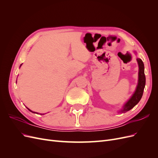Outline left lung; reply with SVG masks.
Instances as JSON below:
<instances>
[{"mask_svg": "<svg viewBox=\"0 0 158 158\" xmlns=\"http://www.w3.org/2000/svg\"><path fill=\"white\" fill-rule=\"evenodd\" d=\"M135 53H136V52H135ZM136 60L138 64V79L136 89L134 94L132 95V96L123 105L122 109L118 111V113H126L127 111H128L129 110L132 109L140 102V100L142 97L146 85L144 65L140 59L137 58Z\"/></svg>", "mask_w": 158, "mask_h": 158, "instance_id": "1", "label": "left lung"}]
</instances>
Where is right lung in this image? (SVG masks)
Returning a JSON list of instances; mask_svg holds the SVG:
<instances>
[{
  "label": "right lung",
  "instance_id": "add662e5",
  "mask_svg": "<svg viewBox=\"0 0 158 158\" xmlns=\"http://www.w3.org/2000/svg\"><path fill=\"white\" fill-rule=\"evenodd\" d=\"M22 64H20V67H21V66H22ZM16 82H17V81H16ZM27 109H28V110H29V111H30L31 112L33 113H36V114H45L44 113H43V114H41V113H37V112H34V111H31V110H30V109L29 108H27Z\"/></svg>",
  "mask_w": 158,
  "mask_h": 158
}]
</instances>
